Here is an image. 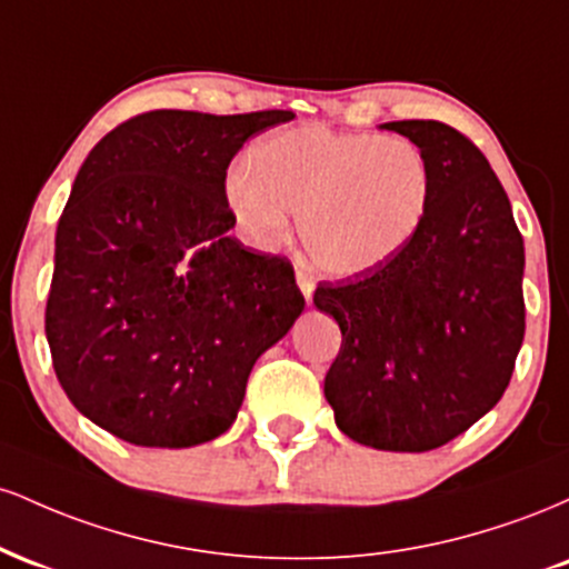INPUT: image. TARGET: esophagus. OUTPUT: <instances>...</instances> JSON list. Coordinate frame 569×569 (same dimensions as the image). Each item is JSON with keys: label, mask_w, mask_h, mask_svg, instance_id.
Here are the masks:
<instances>
[{"label": "esophagus", "mask_w": 569, "mask_h": 569, "mask_svg": "<svg viewBox=\"0 0 569 569\" xmlns=\"http://www.w3.org/2000/svg\"><path fill=\"white\" fill-rule=\"evenodd\" d=\"M297 286H299V291H302L305 302L310 305L312 302V291H316V283H312V278L307 276V272H297Z\"/></svg>", "instance_id": "34e87169"}]
</instances>
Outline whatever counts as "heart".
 <instances>
[{
    "label": "heart",
    "instance_id": "obj_1",
    "mask_svg": "<svg viewBox=\"0 0 569 569\" xmlns=\"http://www.w3.org/2000/svg\"><path fill=\"white\" fill-rule=\"evenodd\" d=\"M224 198L240 230L272 248L299 217V240L318 272L350 280L393 264L426 227L433 171L417 143L323 126L280 130L234 166Z\"/></svg>",
    "mask_w": 569,
    "mask_h": 569
}]
</instances>
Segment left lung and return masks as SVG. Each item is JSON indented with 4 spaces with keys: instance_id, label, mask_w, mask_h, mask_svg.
Wrapping results in <instances>:
<instances>
[{
    "instance_id": "8db88e82",
    "label": "left lung",
    "mask_w": 569,
    "mask_h": 569,
    "mask_svg": "<svg viewBox=\"0 0 569 569\" xmlns=\"http://www.w3.org/2000/svg\"><path fill=\"white\" fill-rule=\"evenodd\" d=\"M407 136L433 171L417 240L371 276L321 283L312 302L342 331L323 393L337 428L385 452H428L466 433L511 382L525 339V240L485 154L436 120Z\"/></svg>"
}]
</instances>
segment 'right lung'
<instances>
[{
    "instance_id": "add662e5",
    "label": "right lung",
    "mask_w": 569,
    "mask_h": 569,
    "mask_svg": "<svg viewBox=\"0 0 569 569\" xmlns=\"http://www.w3.org/2000/svg\"><path fill=\"white\" fill-rule=\"evenodd\" d=\"M289 120L158 109L84 158L56 230L44 335L69 401L117 439H217L257 358L302 316L293 267L234 240L224 198L238 149Z\"/></svg>"
}]
</instances>
